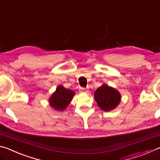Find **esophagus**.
Listing matches in <instances>:
<instances>
[{"label": "esophagus", "mask_w": 160, "mask_h": 160, "mask_svg": "<svg viewBox=\"0 0 160 160\" xmlns=\"http://www.w3.org/2000/svg\"><path fill=\"white\" fill-rule=\"evenodd\" d=\"M80 92H81V93H87V92H88V90L85 88H82L80 89Z\"/></svg>", "instance_id": "1"}]
</instances>
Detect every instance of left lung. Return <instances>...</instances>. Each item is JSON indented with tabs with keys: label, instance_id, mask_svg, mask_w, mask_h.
<instances>
[{
	"label": "left lung",
	"instance_id": "left-lung-1",
	"mask_svg": "<svg viewBox=\"0 0 160 160\" xmlns=\"http://www.w3.org/2000/svg\"><path fill=\"white\" fill-rule=\"evenodd\" d=\"M94 98L98 106L105 112L114 109L119 104L121 95L117 90L107 85H103L94 92Z\"/></svg>",
	"mask_w": 160,
	"mask_h": 160
}]
</instances>
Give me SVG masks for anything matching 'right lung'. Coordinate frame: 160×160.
Returning a JSON list of instances; mask_svg holds the SVG:
<instances>
[{
	"label": "right lung",
	"instance_id": "add662e5",
	"mask_svg": "<svg viewBox=\"0 0 160 160\" xmlns=\"http://www.w3.org/2000/svg\"><path fill=\"white\" fill-rule=\"evenodd\" d=\"M74 94L72 90L65 88L62 85L58 86L49 99L50 105L57 111L64 110L69 104Z\"/></svg>",
	"mask_w": 160,
	"mask_h": 160
}]
</instances>
